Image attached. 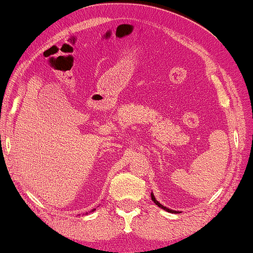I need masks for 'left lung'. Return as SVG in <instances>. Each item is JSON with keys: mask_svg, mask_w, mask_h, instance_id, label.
Returning <instances> with one entry per match:
<instances>
[{"mask_svg": "<svg viewBox=\"0 0 253 253\" xmlns=\"http://www.w3.org/2000/svg\"><path fill=\"white\" fill-rule=\"evenodd\" d=\"M150 197H152V200H153V202H154L156 206L158 207H160L161 208V209H164V210H166V211H168V212H172V213H175V212H178V211H176V210H171V209H169V208H166V207H164L162 206L161 203L159 202V201H156V198H155V196H154V194H150Z\"/></svg>", "mask_w": 253, "mask_h": 253, "instance_id": "8db88e82", "label": "left lung"}]
</instances>
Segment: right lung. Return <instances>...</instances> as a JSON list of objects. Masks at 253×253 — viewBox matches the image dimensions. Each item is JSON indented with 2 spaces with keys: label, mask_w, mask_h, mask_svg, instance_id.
<instances>
[{
  "label": "right lung",
  "mask_w": 253,
  "mask_h": 253,
  "mask_svg": "<svg viewBox=\"0 0 253 253\" xmlns=\"http://www.w3.org/2000/svg\"><path fill=\"white\" fill-rule=\"evenodd\" d=\"M94 210H95V209H92V210H91V212H93V211H94Z\"/></svg>",
  "instance_id": "right-lung-1"
}]
</instances>
